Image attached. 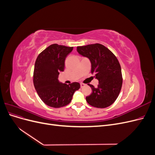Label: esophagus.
I'll return each instance as SVG.
<instances>
[{
    "mask_svg": "<svg viewBox=\"0 0 155 155\" xmlns=\"http://www.w3.org/2000/svg\"><path fill=\"white\" fill-rule=\"evenodd\" d=\"M80 85H81V87L83 88V87H84L85 86V84H84V83H80Z\"/></svg>",
    "mask_w": 155,
    "mask_h": 155,
    "instance_id": "obj_1",
    "label": "esophagus"
}]
</instances>
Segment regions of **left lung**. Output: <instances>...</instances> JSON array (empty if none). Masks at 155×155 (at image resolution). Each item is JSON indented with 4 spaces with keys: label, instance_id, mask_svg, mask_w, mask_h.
Instances as JSON below:
<instances>
[{
    "label": "left lung",
    "instance_id": "1",
    "mask_svg": "<svg viewBox=\"0 0 155 155\" xmlns=\"http://www.w3.org/2000/svg\"><path fill=\"white\" fill-rule=\"evenodd\" d=\"M77 51L90 59L91 73L99 81L96 88L88 85L92 94L86 97L87 103L101 109L109 107L118 97L122 86V74L118 59L110 50L99 43L78 46Z\"/></svg>",
    "mask_w": 155,
    "mask_h": 155
}]
</instances>
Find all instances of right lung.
<instances>
[{"instance_id": "1", "label": "right lung", "mask_w": 155, "mask_h": 155, "mask_svg": "<svg viewBox=\"0 0 155 155\" xmlns=\"http://www.w3.org/2000/svg\"><path fill=\"white\" fill-rule=\"evenodd\" d=\"M73 47L53 44L37 56L35 63L33 81L39 97L46 105L59 108L69 104L80 84L67 85L59 81V72L64 71V61Z\"/></svg>"}]
</instances>
